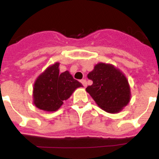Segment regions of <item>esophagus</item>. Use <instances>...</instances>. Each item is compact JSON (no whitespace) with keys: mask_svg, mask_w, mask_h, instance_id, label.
<instances>
[{"mask_svg":"<svg viewBox=\"0 0 159 159\" xmlns=\"http://www.w3.org/2000/svg\"><path fill=\"white\" fill-rule=\"evenodd\" d=\"M81 84H83V86H84V88H86V87H87V80H81Z\"/></svg>","mask_w":159,"mask_h":159,"instance_id":"esophagus-1","label":"esophagus"}]
</instances>
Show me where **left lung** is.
I'll list each match as a JSON object with an SVG mask.
<instances>
[{"label":"left lung","mask_w":159,"mask_h":159,"mask_svg":"<svg viewBox=\"0 0 159 159\" xmlns=\"http://www.w3.org/2000/svg\"><path fill=\"white\" fill-rule=\"evenodd\" d=\"M88 78L93 81L86 91L96 104L108 113H119L130 100V88L127 77L110 64L99 63Z\"/></svg>","instance_id":"obj_1"}]
</instances>
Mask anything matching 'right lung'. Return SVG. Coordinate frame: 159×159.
<instances>
[{"instance_id": "1", "label": "right lung", "mask_w": 159, "mask_h": 159, "mask_svg": "<svg viewBox=\"0 0 159 159\" xmlns=\"http://www.w3.org/2000/svg\"><path fill=\"white\" fill-rule=\"evenodd\" d=\"M59 66L60 63L57 62L48 67L34 83L33 103L44 111H57L76 88L83 87L68 71L60 73Z\"/></svg>"}]
</instances>
